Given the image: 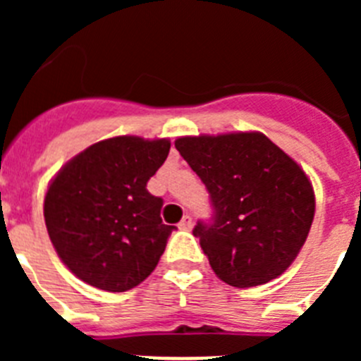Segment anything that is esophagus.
<instances>
[{
  "instance_id": "1",
  "label": "esophagus",
  "mask_w": 361,
  "mask_h": 361,
  "mask_svg": "<svg viewBox=\"0 0 361 361\" xmlns=\"http://www.w3.org/2000/svg\"><path fill=\"white\" fill-rule=\"evenodd\" d=\"M191 226H193V220H191L190 215H186L180 222H178V229H184V231L191 229Z\"/></svg>"
}]
</instances>
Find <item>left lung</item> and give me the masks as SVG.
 Here are the masks:
<instances>
[{"instance_id": "obj_1", "label": "left lung", "mask_w": 361, "mask_h": 361, "mask_svg": "<svg viewBox=\"0 0 361 361\" xmlns=\"http://www.w3.org/2000/svg\"><path fill=\"white\" fill-rule=\"evenodd\" d=\"M175 148L209 193L213 216L193 235L233 288L276 279L300 253L314 216L304 170L264 133L180 137Z\"/></svg>"}]
</instances>
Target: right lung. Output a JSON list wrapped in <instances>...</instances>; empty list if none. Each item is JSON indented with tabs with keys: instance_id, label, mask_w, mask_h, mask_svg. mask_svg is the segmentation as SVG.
Wrapping results in <instances>:
<instances>
[{
	"instance_id": "add662e5",
	"label": "right lung",
	"mask_w": 361,
	"mask_h": 361,
	"mask_svg": "<svg viewBox=\"0 0 361 361\" xmlns=\"http://www.w3.org/2000/svg\"><path fill=\"white\" fill-rule=\"evenodd\" d=\"M170 153L168 139L123 135L66 162L44 195V224L57 255L94 288L123 293L152 275L173 226L164 200L146 190Z\"/></svg>"
}]
</instances>
